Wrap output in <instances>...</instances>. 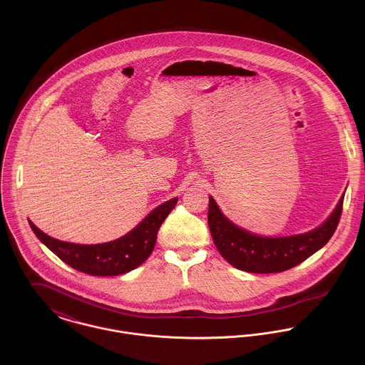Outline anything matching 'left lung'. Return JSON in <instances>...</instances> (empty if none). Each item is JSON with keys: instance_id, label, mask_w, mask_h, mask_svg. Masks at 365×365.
Here are the masks:
<instances>
[{"instance_id": "8db88e82", "label": "left lung", "mask_w": 365, "mask_h": 365, "mask_svg": "<svg viewBox=\"0 0 365 365\" xmlns=\"http://www.w3.org/2000/svg\"><path fill=\"white\" fill-rule=\"evenodd\" d=\"M344 194L329 217L305 233L291 236H261L233 223L209 195L208 225L220 256L235 268L269 274L282 272L311 257L333 236L343 208Z\"/></svg>"}]
</instances>
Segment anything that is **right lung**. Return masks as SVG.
<instances>
[{
    "label": "right lung",
    "mask_w": 365,
    "mask_h": 365,
    "mask_svg": "<svg viewBox=\"0 0 365 365\" xmlns=\"http://www.w3.org/2000/svg\"><path fill=\"white\" fill-rule=\"evenodd\" d=\"M177 201L178 198L165 201L126 235L100 245L61 242L42 232L32 220H29V226L51 252L74 269L98 277L120 275L148 260L156 245L157 232Z\"/></svg>",
    "instance_id": "obj_1"
}]
</instances>
